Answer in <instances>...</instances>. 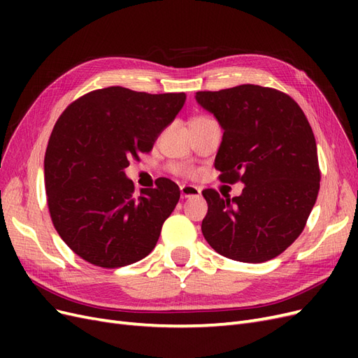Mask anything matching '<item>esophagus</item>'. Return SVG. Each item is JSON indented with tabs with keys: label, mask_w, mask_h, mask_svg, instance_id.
<instances>
[{
	"label": "esophagus",
	"mask_w": 358,
	"mask_h": 358,
	"mask_svg": "<svg viewBox=\"0 0 358 358\" xmlns=\"http://www.w3.org/2000/svg\"><path fill=\"white\" fill-rule=\"evenodd\" d=\"M201 194L200 188L194 185H182L180 187V196L182 199H189V197H199Z\"/></svg>",
	"instance_id": "1"
}]
</instances>
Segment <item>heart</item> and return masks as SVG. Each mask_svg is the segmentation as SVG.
<instances>
[{
    "instance_id": "b5f03b06",
    "label": "heart",
    "mask_w": 358,
    "mask_h": 358,
    "mask_svg": "<svg viewBox=\"0 0 358 358\" xmlns=\"http://www.w3.org/2000/svg\"><path fill=\"white\" fill-rule=\"evenodd\" d=\"M175 171L179 173V175H183V176H194V175H196V171H194L192 169H188V167H175Z\"/></svg>"
}]
</instances>
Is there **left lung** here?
I'll use <instances>...</instances> for the list:
<instances>
[{
  "instance_id": "8db88e82",
  "label": "left lung",
  "mask_w": 358,
  "mask_h": 358,
  "mask_svg": "<svg viewBox=\"0 0 358 358\" xmlns=\"http://www.w3.org/2000/svg\"><path fill=\"white\" fill-rule=\"evenodd\" d=\"M196 100L224 129L215 169L225 183L242 182L239 197L203 189L204 239L243 263L282 254L303 231L317 201L321 171L317 143L300 106L259 85L200 91Z\"/></svg>"
}]
</instances>
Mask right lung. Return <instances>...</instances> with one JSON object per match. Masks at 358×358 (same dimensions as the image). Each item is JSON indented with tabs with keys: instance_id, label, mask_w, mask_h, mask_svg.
Listing matches in <instances>:
<instances>
[{
	"instance_id": "right-lung-1",
	"label": "right lung",
	"mask_w": 358,
	"mask_h": 358,
	"mask_svg": "<svg viewBox=\"0 0 358 358\" xmlns=\"http://www.w3.org/2000/svg\"><path fill=\"white\" fill-rule=\"evenodd\" d=\"M185 99L110 86L82 95L58 117L45 155L48 206L61 239L85 262L116 268L155 248L179 187L159 178L136 196L124 169L150 152Z\"/></svg>"
}]
</instances>
